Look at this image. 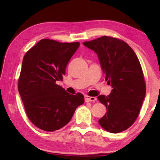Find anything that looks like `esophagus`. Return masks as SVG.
<instances>
[{"label":"esophagus","mask_w":160,"mask_h":160,"mask_svg":"<svg viewBox=\"0 0 160 160\" xmlns=\"http://www.w3.org/2000/svg\"><path fill=\"white\" fill-rule=\"evenodd\" d=\"M85 100L86 102H95L97 100V98L94 97H90V96H85Z\"/></svg>","instance_id":"34e87169"}]
</instances>
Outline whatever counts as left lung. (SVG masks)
Listing matches in <instances>:
<instances>
[{
  "instance_id": "1",
  "label": "left lung",
  "mask_w": 160,
  "mask_h": 160,
  "mask_svg": "<svg viewBox=\"0 0 160 160\" xmlns=\"http://www.w3.org/2000/svg\"><path fill=\"white\" fill-rule=\"evenodd\" d=\"M83 45L97 54L105 80L112 88L108 96L97 97L107 109L99 120V125L112 133L125 131L136 120L145 97L138 58L127 43L116 38L103 36Z\"/></svg>"
}]
</instances>
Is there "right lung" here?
Returning a JSON list of instances; mask_svg holds the SVG:
<instances>
[{"mask_svg": "<svg viewBox=\"0 0 160 160\" xmlns=\"http://www.w3.org/2000/svg\"><path fill=\"white\" fill-rule=\"evenodd\" d=\"M79 42L42 39L24 56L18 90L29 120L37 128L54 131L63 128L84 103L82 94H71L56 84L62 80Z\"/></svg>", "mask_w": 160, "mask_h": 160, "instance_id": "1", "label": "right lung"}]
</instances>
